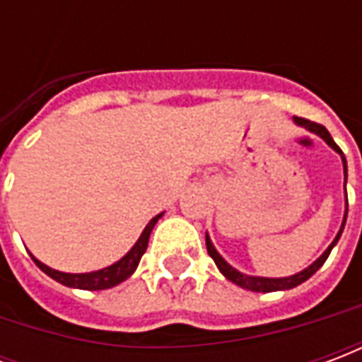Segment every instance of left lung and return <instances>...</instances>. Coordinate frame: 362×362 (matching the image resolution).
<instances>
[{
    "instance_id": "obj_1",
    "label": "left lung",
    "mask_w": 362,
    "mask_h": 362,
    "mask_svg": "<svg viewBox=\"0 0 362 362\" xmlns=\"http://www.w3.org/2000/svg\"><path fill=\"white\" fill-rule=\"evenodd\" d=\"M295 122L298 124V126L306 127L308 132H312V134L320 135L324 141L332 147L334 151H337L339 155H341L343 158V173H345V180H347V160H345V157H343V151L337 147V143L332 139V135H329V132H327L326 127L322 126V124H316V122H310V119L306 118H295ZM345 219H347V211H345V217H343V225L341 228H339V233H337V236H335V240L329 246H327V250L320 256L312 266H308L306 269H303L300 273H296V275H291V277H279V279H269V277H252V275H244V273L236 272L235 267H230L225 262V259L221 258L219 252L215 250V246L211 244V240H209V236H205V246H207V252H209V256L213 258V262L217 264V267H219V272L227 277L228 281H233L235 285H238V287L243 288H248V291H254V293H272V291H287V288H293L296 287V285H300V283H304L306 279H310L314 273L318 272L320 267L324 266V262L327 259V256H329V252H332V248H334L335 244H337V240H339V236H341L343 233V227H345Z\"/></svg>"
}]
</instances>
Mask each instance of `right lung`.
<instances>
[{"label": "right lung", "mask_w": 362, "mask_h": 362, "mask_svg": "<svg viewBox=\"0 0 362 362\" xmlns=\"http://www.w3.org/2000/svg\"><path fill=\"white\" fill-rule=\"evenodd\" d=\"M160 215L157 217H153L149 221V225L145 227V230L139 236V240L135 243V246L132 250L127 252L124 258L116 262V264H112V266L104 267V269H98V272L93 273H62L56 272V269H52V267L44 266L42 262H38L35 256H30V258L35 259V264L40 269H42L46 275H50L52 279H56L62 285H66V287H75V288H85V291H103V288H110L116 287L118 283L122 281H126L132 273L135 272V267L139 266V259L147 250V244H149V236L151 230L155 227V223L158 221Z\"/></svg>", "instance_id": "1"}]
</instances>
